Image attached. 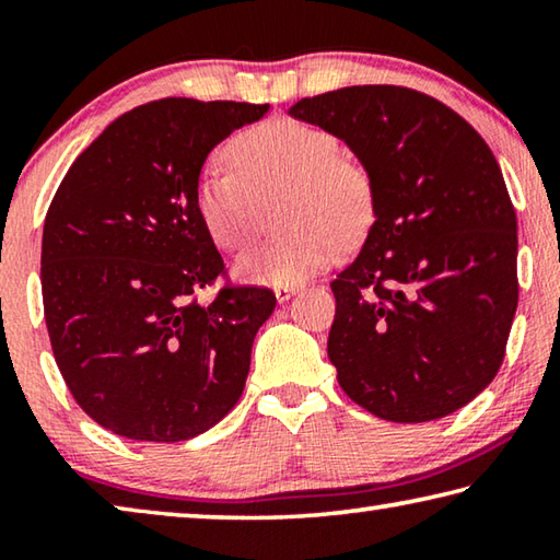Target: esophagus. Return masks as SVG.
I'll use <instances>...</instances> for the list:
<instances>
[{"label":"esophagus","instance_id":"esophagus-1","mask_svg":"<svg viewBox=\"0 0 560 560\" xmlns=\"http://www.w3.org/2000/svg\"><path fill=\"white\" fill-rule=\"evenodd\" d=\"M296 291H299V287H277V289H273V293H277V301H279V303L289 301Z\"/></svg>","mask_w":560,"mask_h":560}]
</instances>
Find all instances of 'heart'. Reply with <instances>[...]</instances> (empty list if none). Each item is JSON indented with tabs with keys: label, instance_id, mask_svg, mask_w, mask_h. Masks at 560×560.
Returning <instances> with one entry per match:
<instances>
[{
	"label": "heart",
	"instance_id": "b5f03b06",
	"mask_svg": "<svg viewBox=\"0 0 560 560\" xmlns=\"http://www.w3.org/2000/svg\"><path fill=\"white\" fill-rule=\"evenodd\" d=\"M235 170H207L195 210L212 242L240 252L257 240L267 210L279 206V240L234 261V273L264 287H299L336 259L340 244L363 240L375 214L373 179L340 155L328 130L273 118L242 130L224 150Z\"/></svg>",
	"mask_w": 560,
	"mask_h": 560
}]
</instances>
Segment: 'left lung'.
<instances>
[{
  "mask_svg": "<svg viewBox=\"0 0 560 560\" xmlns=\"http://www.w3.org/2000/svg\"><path fill=\"white\" fill-rule=\"evenodd\" d=\"M289 116L343 140L373 179L363 249L330 281L340 387L390 422L457 412L494 381L518 303L516 212L494 153L402 86L328 91Z\"/></svg>",
  "mask_w": 560,
  "mask_h": 560,
  "instance_id": "left-lung-1",
  "label": "left lung"
}]
</instances>
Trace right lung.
Returning a JSON list of instances; mask_svg holds the SVG:
<instances>
[{
	"label": "right lung",
	"mask_w": 560,
	"mask_h": 560,
	"mask_svg": "<svg viewBox=\"0 0 560 560\" xmlns=\"http://www.w3.org/2000/svg\"><path fill=\"white\" fill-rule=\"evenodd\" d=\"M269 106L163 98L75 158L44 222L42 296L56 365L91 420L136 442L214 428L242 397L269 289L192 296L224 271L195 210L207 155Z\"/></svg>",
	"instance_id": "1"
}]
</instances>
